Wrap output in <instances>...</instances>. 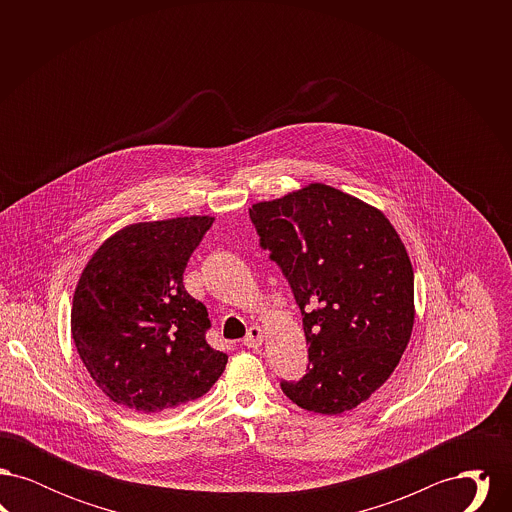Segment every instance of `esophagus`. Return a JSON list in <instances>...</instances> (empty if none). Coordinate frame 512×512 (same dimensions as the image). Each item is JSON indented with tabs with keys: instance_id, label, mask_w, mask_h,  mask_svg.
Listing matches in <instances>:
<instances>
[{
	"instance_id": "1",
	"label": "esophagus",
	"mask_w": 512,
	"mask_h": 512,
	"mask_svg": "<svg viewBox=\"0 0 512 512\" xmlns=\"http://www.w3.org/2000/svg\"><path fill=\"white\" fill-rule=\"evenodd\" d=\"M261 343H263V330L259 326H251L247 330V336L244 338L245 347L257 349V347H261Z\"/></svg>"
}]
</instances>
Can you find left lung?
I'll list each match as a JSON object with an SVG mask.
<instances>
[{
    "instance_id": "1",
    "label": "left lung",
    "mask_w": 512,
    "mask_h": 512,
    "mask_svg": "<svg viewBox=\"0 0 512 512\" xmlns=\"http://www.w3.org/2000/svg\"><path fill=\"white\" fill-rule=\"evenodd\" d=\"M261 247L282 268L301 309L307 374L282 380L301 409L341 414L388 378L414 322V274L386 215L326 184L251 205Z\"/></svg>"
}]
</instances>
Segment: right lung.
<instances>
[{
    "label": "right lung",
    "instance_id": "1",
    "mask_svg": "<svg viewBox=\"0 0 512 512\" xmlns=\"http://www.w3.org/2000/svg\"><path fill=\"white\" fill-rule=\"evenodd\" d=\"M213 217L138 222L99 245L76 284V351L111 401L134 413H165L199 399L228 355L213 349L207 307L182 274Z\"/></svg>",
    "mask_w": 512,
    "mask_h": 512
}]
</instances>
